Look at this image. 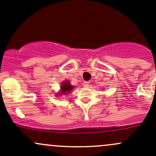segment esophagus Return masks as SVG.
Returning <instances> with one entry per match:
<instances>
[{"label": "esophagus", "instance_id": "34e87169", "mask_svg": "<svg viewBox=\"0 0 156 156\" xmlns=\"http://www.w3.org/2000/svg\"><path fill=\"white\" fill-rule=\"evenodd\" d=\"M89 85H90V82H88V81H85V82H83V86H84L85 87H89Z\"/></svg>", "mask_w": 156, "mask_h": 156}]
</instances>
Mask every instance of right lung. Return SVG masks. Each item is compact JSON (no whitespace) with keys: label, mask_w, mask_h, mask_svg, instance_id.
Here are the masks:
<instances>
[{"label":"right lung","mask_w":156,"mask_h":156,"mask_svg":"<svg viewBox=\"0 0 156 156\" xmlns=\"http://www.w3.org/2000/svg\"><path fill=\"white\" fill-rule=\"evenodd\" d=\"M61 93L63 94H67L73 89V87L70 84L69 81H64L61 85Z\"/></svg>","instance_id":"obj_1"}]
</instances>
